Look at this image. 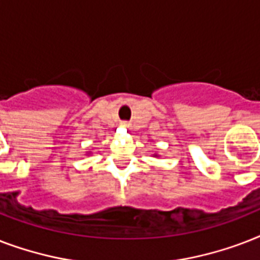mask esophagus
<instances>
[{
	"label": "esophagus",
	"mask_w": 260,
	"mask_h": 260,
	"mask_svg": "<svg viewBox=\"0 0 260 260\" xmlns=\"http://www.w3.org/2000/svg\"><path fill=\"white\" fill-rule=\"evenodd\" d=\"M120 124H121V126H125V128H126V126H129V122H128V121H121Z\"/></svg>",
	"instance_id": "1"
}]
</instances>
